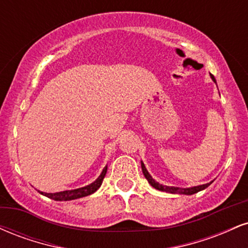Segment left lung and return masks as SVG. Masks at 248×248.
Listing matches in <instances>:
<instances>
[{"mask_svg": "<svg viewBox=\"0 0 248 248\" xmlns=\"http://www.w3.org/2000/svg\"><path fill=\"white\" fill-rule=\"evenodd\" d=\"M211 76V79L213 81L216 82V79L215 77L212 75ZM141 168H142V172H143L144 177L148 179V182H149V184L152 186L153 187H155L156 190H160V191H166V192H169V193H178V195H193V193H197L199 191H202V190L206 189L207 186H210V184L212 183L213 181L210 182V183H206V184H202V186H191V187H178V186H163V184H160L158 182H156L155 179L152 177V175H150L149 172H148L146 166H144L143 162L141 161Z\"/></svg>", "mask_w": 248, "mask_h": 248, "instance_id": "1", "label": "left lung"}]
</instances>
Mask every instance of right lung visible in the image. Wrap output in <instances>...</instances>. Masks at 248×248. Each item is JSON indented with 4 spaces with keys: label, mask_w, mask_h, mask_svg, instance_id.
<instances>
[{
    "label": "right lung",
    "mask_w": 248,
    "mask_h": 248,
    "mask_svg": "<svg viewBox=\"0 0 248 248\" xmlns=\"http://www.w3.org/2000/svg\"><path fill=\"white\" fill-rule=\"evenodd\" d=\"M106 172H107V166L105 167L104 169H102V172L100 173V176H99V177L96 178L95 181L93 182V183L88 184V186H86L78 187V189L65 190V191L55 192V193L43 192V191H39V190H38V192L43 196H46V197L53 199V201H59V202L73 201V199L86 197V196H90V195H92V193H94L96 190H98L99 187L101 186L102 181H104V177L106 176Z\"/></svg>",
    "instance_id": "1"
}]
</instances>
